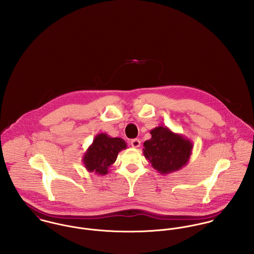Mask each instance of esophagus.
<instances>
[{"label": "esophagus", "instance_id": "obj_1", "mask_svg": "<svg viewBox=\"0 0 254 254\" xmlns=\"http://www.w3.org/2000/svg\"><path fill=\"white\" fill-rule=\"evenodd\" d=\"M131 145L133 146V147H139L140 145H141V141L139 140V139H134V140H132L131 141Z\"/></svg>", "mask_w": 254, "mask_h": 254}]
</instances>
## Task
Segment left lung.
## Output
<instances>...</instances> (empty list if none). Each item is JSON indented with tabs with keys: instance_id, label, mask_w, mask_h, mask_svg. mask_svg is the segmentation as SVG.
Returning a JSON list of instances; mask_svg holds the SVG:
<instances>
[{
	"instance_id": "obj_1",
	"label": "left lung",
	"mask_w": 254,
	"mask_h": 254,
	"mask_svg": "<svg viewBox=\"0 0 254 254\" xmlns=\"http://www.w3.org/2000/svg\"><path fill=\"white\" fill-rule=\"evenodd\" d=\"M151 138L144 143L145 159L160 174L166 175L186 166L192 152V143L168 127L158 126L150 130Z\"/></svg>"
}]
</instances>
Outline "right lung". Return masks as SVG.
Returning <instances> with one entry per match:
<instances>
[{"label":"right lung","mask_w":254,"mask_h":254,"mask_svg":"<svg viewBox=\"0 0 254 254\" xmlns=\"http://www.w3.org/2000/svg\"><path fill=\"white\" fill-rule=\"evenodd\" d=\"M127 148L126 142L121 138H112L106 133L98 134L92 145L83 155V164L89 172L107 175L109 168L115 162L118 152Z\"/></svg>","instance_id":"obj_1"}]
</instances>
